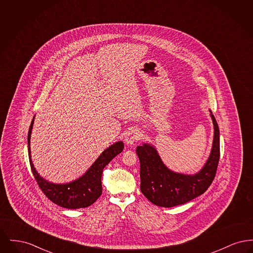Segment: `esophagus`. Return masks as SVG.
<instances>
[{
	"label": "esophagus",
	"mask_w": 253,
	"mask_h": 253,
	"mask_svg": "<svg viewBox=\"0 0 253 253\" xmlns=\"http://www.w3.org/2000/svg\"><path fill=\"white\" fill-rule=\"evenodd\" d=\"M140 139V133L137 129H130L125 135V142L128 145H132Z\"/></svg>",
	"instance_id": "1"
}]
</instances>
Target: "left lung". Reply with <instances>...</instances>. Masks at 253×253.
<instances>
[{
	"instance_id": "obj_1",
	"label": "left lung",
	"mask_w": 253,
	"mask_h": 253,
	"mask_svg": "<svg viewBox=\"0 0 253 253\" xmlns=\"http://www.w3.org/2000/svg\"><path fill=\"white\" fill-rule=\"evenodd\" d=\"M211 116L214 126L212 149L204 167L196 174L169 170L150 144L136 148L140 162V191L153 204L164 208L185 204L203 194L212 183L220 158V136L216 120L212 114Z\"/></svg>"
}]
</instances>
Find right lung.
Instances as JSON below:
<instances>
[{"mask_svg": "<svg viewBox=\"0 0 253 253\" xmlns=\"http://www.w3.org/2000/svg\"><path fill=\"white\" fill-rule=\"evenodd\" d=\"M34 120L31 121L28 136V155L29 162L32 173L36 179L37 183L45 194L50 201L58 206L66 209H81L87 208L94 204L96 199L102 193L101 186V174L104 167L109 162L121 154L123 151L124 144L122 141L116 142L115 144L107 148L95 161V163L85 172L84 174L77 180L73 181L68 184H53L48 181L44 180L39 175L33 166L31 156H30V136L33 127Z\"/></svg>", "mask_w": 253, "mask_h": 253, "instance_id": "obj_1", "label": "right lung"}]
</instances>
